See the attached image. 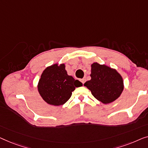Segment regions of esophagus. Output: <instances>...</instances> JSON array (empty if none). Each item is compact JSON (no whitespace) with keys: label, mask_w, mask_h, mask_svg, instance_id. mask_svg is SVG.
<instances>
[{"label":"esophagus","mask_w":148,"mask_h":148,"mask_svg":"<svg viewBox=\"0 0 148 148\" xmlns=\"http://www.w3.org/2000/svg\"><path fill=\"white\" fill-rule=\"evenodd\" d=\"M85 81H86V79H85V78H82V79H81V82H82V84H84Z\"/></svg>","instance_id":"obj_1"}]
</instances>
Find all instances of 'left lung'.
Masks as SVG:
<instances>
[{"instance_id": "left-lung-1", "label": "left lung", "mask_w": 148, "mask_h": 148, "mask_svg": "<svg viewBox=\"0 0 148 148\" xmlns=\"http://www.w3.org/2000/svg\"><path fill=\"white\" fill-rule=\"evenodd\" d=\"M91 80L84 83L92 95L104 104L115 101L123 90V81L115 70L105 65H91Z\"/></svg>"}]
</instances>
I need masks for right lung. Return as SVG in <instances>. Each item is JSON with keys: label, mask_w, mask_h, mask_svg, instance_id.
<instances>
[{"label": "right lung", "mask_w": 148, "mask_h": 148, "mask_svg": "<svg viewBox=\"0 0 148 148\" xmlns=\"http://www.w3.org/2000/svg\"><path fill=\"white\" fill-rule=\"evenodd\" d=\"M82 83L68 76L65 65L57 64L47 67L43 72L38 83V91L43 99L49 105H62L71 97L76 87Z\"/></svg>", "instance_id": "1"}]
</instances>
